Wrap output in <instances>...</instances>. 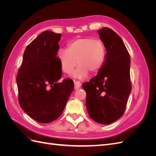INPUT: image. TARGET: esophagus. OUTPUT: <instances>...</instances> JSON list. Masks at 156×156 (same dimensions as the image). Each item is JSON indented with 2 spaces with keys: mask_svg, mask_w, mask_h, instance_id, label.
<instances>
[{
  "mask_svg": "<svg viewBox=\"0 0 156 156\" xmlns=\"http://www.w3.org/2000/svg\"><path fill=\"white\" fill-rule=\"evenodd\" d=\"M74 81V88L75 89H78L81 86V83L78 81H75V80H73Z\"/></svg>",
  "mask_w": 156,
  "mask_h": 156,
  "instance_id": "34e87169",
  "label": "esophagus"
}]
</instances>
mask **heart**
<instances>
[{
    "mask_svg": "<svg viewBox=\"0 0 156 156\" xmlns=\"http://www.w3.org/2000/svg\"><path fill=\"white\" fill-rule=\"evenodd\" d=\"M105 45L93 37H81L70 41L67 49H60L57 54L65 73H72L78 64L79 66L73 73L78 79L86 78L89 72L98 73L105 63Z\"/></svg>",
    "mask_w": 156,
    "mask_h": 156,
    "instance_id": "heart-1",
    "label": "heart"
}]
</instances>
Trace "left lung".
Here are the masks:
<instances>
[{"label":"left lung","instance_id":"1","mask_svg":"<svg viewBox=\"0 0 156 156\" xmlns=\"http://www.w3.org/2000/svg\"><path fill=\"white\" fill-rule=\"evenodd\" d=\"M98 34L107 51L105 63L96 77L83 84L91 119L101 124L119 119L131 90L130 56L121 37L109 28Z\"/></svg>","mask_w":156,"mask_h":156}]
</instances>
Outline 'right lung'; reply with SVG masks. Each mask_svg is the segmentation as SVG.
I'll use <instances>...</instances> for the list:
<instances>
[{"instance_id":"right-lung-1","label":"right lung","mask_w":156,"mask_h":156,"mask_svg":"<svg viewBox=\"0 0 156 156\" xmlns=\"http://www.w3.org/2000/svg\"><path fill=\"white\" fill-rule=\"evenodd\" d=\"M61 34L44 31L28 45L16 81L19 103L28 115L47 124L62 114L74 88L72 79L58 83L62 68L58 57Z\"/></svg>"}]
</instances>
